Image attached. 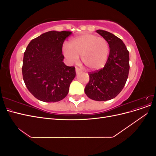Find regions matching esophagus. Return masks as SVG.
Instances as JSON below:
<instances>
[{
    "label": "esophagus",
    "instance_id": "34e87169",
    "mask_svg": "<svg viewBox=\"0 0 156 156\" xmlns=\"http://www.w3.org/2000/svg\"><path fill=\"white\" fill-rule=\"evenodd\" d=\"M75 72H76L77 73H79L82 72V71H81V69H80L79 68L76 67V68H75Z\"/></svg>",
    "mask_w": 156,
    "mask_h": 156
}]
</instances>
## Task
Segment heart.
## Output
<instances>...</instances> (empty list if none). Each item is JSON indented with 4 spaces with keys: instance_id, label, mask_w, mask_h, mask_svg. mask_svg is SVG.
<instances>
[{
    "instance_id": "obj_1",
    "label": "heart",
    "mask_w": 156,
    "mask_h": 156,
    "mask_svg": "<svg viewBox=\"0 0 156 156\" xmlns=\"http://www.w3.org/2000/svg\"><path fill=\"white\" fill-rule=\"evenodd\" d=\"M62 53L70 63L76 62L79 56H81L82 62L88 69L96 70L105 64L109 54V45L102 37L84 34L71 40L69 45H64Z\"/></svg>"
}]
</instances>
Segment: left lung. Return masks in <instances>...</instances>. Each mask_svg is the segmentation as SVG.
<instances>
[{"label":"left lung","instance_id":"1","mask_svg":"<svg viewBox=\"0 0 156 156\" xmlns=\"http://www.w3.org/2000/svg\"><path fill=\"white\" fill-rule=\"evenodd\" d=\"M108 43L110 53L105 66L88 72L89 81L84 88L87 96L95 101H107L119 95L124 87L129 71V56L119 37L103 30L96 31Z\"/></svg>","mask_w":156,"mask_h":156}]
</instances>
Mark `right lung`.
I'll return each instance as SVG.
<instances>
[{"mask_svg":"<svg viewBox=\"0 0 156 156\" xmlns=\"http://www.w3.org/2000/svg\"><path fill=\"white\" fill-rule=\"evenodd\" d=\"M72 32L49 31L33 39L27 47L22 73L29 91L44 102L59 101L67 96L75 77L74 66L63 62L64 40Z\"/></svg>","mask_w":156,"mask_h":156,"instance_id":"obj_1","label":"right lung"}]
</instances>
